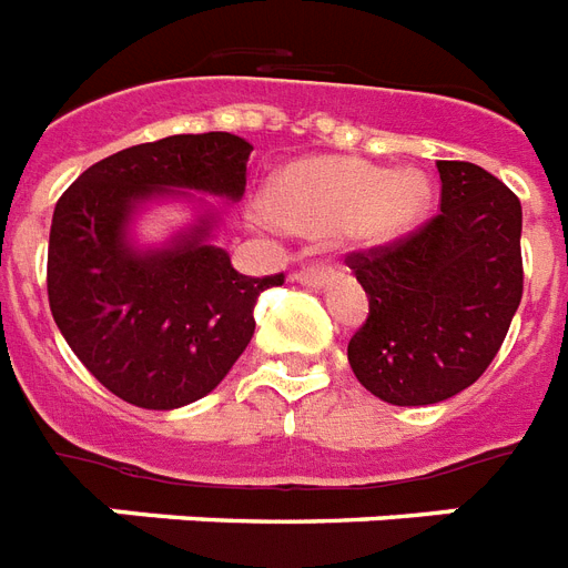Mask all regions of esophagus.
<instances>
[{
  "mask_svg": "<svg viewBox=\"0 0 568 568\" xmlns=\"http://www.w3.org/2000/svg\"><path fill=\"white\" fill-rule=\"evenodd\" d=\"M293 278H296L298 284H307V287H322V284H328L331 266H325V263H307V266H302Z\"/></svg>",
  "mask_w": 568,
  "mask_h": 568,
  "instance_id": "esophagus-1",
  "label": "esophagus"
}]
</instances>
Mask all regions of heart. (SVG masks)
Listing matches in <instances>:
<instances>
[{"instance_id": "heart-1", "label": "heart", "mask_w": 568, "mask_h": 568, "mask_svg": "<svg viewBox=\"0 0 568 568\" xmlns=\"http://www.w3.org/2000/svg\"><path fill=\"white\" fill-rule=\"evenodd\" d=\"M428 179L416 170L387 172L361 161H305L290 166L266 193L281 225L302 234L352 229L366 243H387L422 220Z\"/></svg>"}]
</instances>
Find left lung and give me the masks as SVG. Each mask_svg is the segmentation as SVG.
Here are the masks:
<instances>
[{"mask_svg":"<svg viewBox=\"0 0 568 568\" xmlns=\"http://www.w3.org/2000/svg\"><path fill=\"white\" fill-rule=\"evenodd\" d=\"M439 213L346 263L369 296L348 363L372 396L437 405L487 372L521 302V205L469 161H437Z\"/></svg>","mask_w":568,"mask_h":568,"instance_id":"8db88e82","label":"left lung"}]
</instances>
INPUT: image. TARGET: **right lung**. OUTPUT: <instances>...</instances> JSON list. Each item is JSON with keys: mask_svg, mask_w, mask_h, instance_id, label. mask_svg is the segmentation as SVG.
<instances>
[{"mask_svg": "<svg viewBox=\"0 0 568 568\" xmlns=\"http://www.w3.org/2000/svg\"><path fill=\"white\" fill-rule=\"evenodd\" d=\"M252 143L229 131L172 134L84 170L52 213L47 293L54 325L90 375L129 405L172 410L207 396L255 334L263 290L207 246V222L161 252L125 243L131 207L190 187L240 199Z\"/></svg>", "mask_w": 568, "mask_h": 568, "instance_id": "1", "label": "right lung"}]
</instances>
